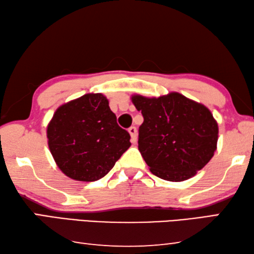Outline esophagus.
<instances>
[{"mask_svg": "<svg viewBox=\"0 0 254 254\" xmlns=\"http://www.w3.org/2000/svg\"><path fill=\"white\" fill-rule=\"evenodd\" d=\"M128 133H130L131 135V141L134 143L136 142V139H137V131H136V127H131L130 128H128Z\"/></svg>", "mask_w": 254, "mask_h": 254, "instance_id": "obj_1", "label": "esophagus"}]
</instances>
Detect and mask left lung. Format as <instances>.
<instances>
[{"label": "left lung", "instance_id": "left-lung-1", "mask_svg": "<svg viewBox=\"0 0 254 254\" xmlns=\"http://www.w3.org/2000/svg\"><path fill=\"white\" fill-rule=\"evenodd\" d=\"M132 102L144 119L139 127V151L156 177L184 181L212 159L219 127L203 104L178 92L159 98L135 94Z\"/></svg>", "mask_w": 254, "mask_h": 254}]
</instances>
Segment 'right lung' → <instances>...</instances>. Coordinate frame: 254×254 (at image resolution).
<instances>
[{
    "instance_id": "obj_1",
    "label": "right lung",
    "mask_w": 254,
    "mask_h": 254,
    "mask_svg": "<svg viewBox=\"0 0 254 254\" xmlns=\"http://www.w3.org/2000/svg\"><path fill=\"white\" fill-rule=\"evenodd\" d=\"M47 135L60 170L83 182L103 178L131 145L130 134L119 127L101 93L84 94L59 107Z\"/></svg>"
}]
</instances>
